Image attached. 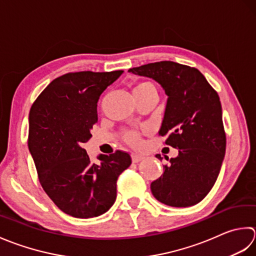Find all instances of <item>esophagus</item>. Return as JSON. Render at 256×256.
I'll use <instances>...</instances> for the list:
<instances>
[{
	"label": "esophagus",
	"instance_id": "obj_1",
	"mask_svg": "<svg viewBox=\"0 0 256 256\" xmlns=\"http://www.w3.org/2000/svg\"><path fill=\"white\" fill-rule=\"evenodd\" d=\"M132 161L134 164H138L144 159V156H140V154H132Z\"/></svg>",
	"mask_w": 256,
	"mask_h": 256
}]
</instances>
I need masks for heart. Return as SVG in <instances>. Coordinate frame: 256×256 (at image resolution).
Masks as SVG:
<instances>
[{"mask_svg": "<svg viewBox=\"0 0 256 256\" xmlns=\"http://www.w3.org/2000/svg\"><path fill=\"white\" fill-rule=\"evenodd\" d=\"M147 88H154V86L149 82H138V84L134 86V92L144 90H147ZM122 138L124 142L129 144L130 146H132V147H139V146L142 144V139H140L139 134L132 132V130H127V132H124L122 134Z\"/></svg>", "mask_w": 256, "mask_h": 256, "instance_id": "b5f03b06", "label": "heart"}]
</instances>
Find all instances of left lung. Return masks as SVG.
Wrapping results in <instances>:
<instances>
[{
  "label": "left lung",
  "instance_id": "1",
  "mask_svg": "<svg viewBox=\"0 0 256 256\" xmlns=\"http://www.w3.org/2000/svg\"><path fill=\"white\" fill-rule=\"evenodd\" d=\"M128 72L162 86L168 102L159 134L166 137V144L179 149L162 176L151 182V192L170 206L196 204L214 186L226 154L220 97L200 70L179 62H150Z\"/></svg>",
  "mask_w": 256,
  "mask_h": 256
}]
</instances>
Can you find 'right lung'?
Segmentation results:
<instances>
[{
	"mask_svg": "<svg viewBox=\"0 0 256 256\" xmlns=\"http://www.w3.org/2000/svg\"><path fill=\"white\" fill-rule=\"evenodd\" d=\"M122 72H67L30 107L28 144L40 184L57 208L74 218L107 212L116 201L119 174L132 164L122 150L99 156L100 164H92L82 148L98 120L99 97Z\"/></svg>",
	"mask_w": 256,
	"mask_h": 256,
	"instance_id": "right-lung-1",
	"label": "right lung"
}]
</instances>
